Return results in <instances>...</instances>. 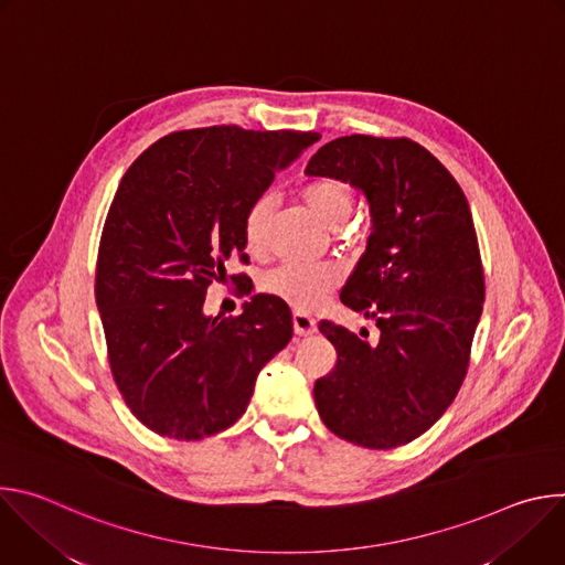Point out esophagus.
Here are the masks:
<instances>
[{
  "mask_svg": "<svg viewBox=\"0 0 565 565\" xmlns=\"http://www.w3.org/2000/svg\"><path fill=\"white\" fill-rule=\"evenodd\" d=\"M292 329L301 338L303 335H312L317 331V321L310 315H306V312H295L292 315Z\"/></svg>",
  "mask_w": 565,
  "mask_h": 565,
  "instance_id": "34e87169",
  "label": "esophagus"
}]
</instances>
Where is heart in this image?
I'll use <instances>...</instances> for the list:
<instances>
[{
  "label": "heart",
  "mask_w": 565,
  "mask_h": 565,
  "mask_svg": "<svg viewBox=\"0 0 565 565\" xmlns=\"http://www.w3.org/2000/svg\"><path fill=\"white\" fill-rule=\"evenodd\" d=\"M301 201L315 218L331 230H338L353 212V196L340 179H317L301 188ZM273 203L259 199L250 205L244 218V241L250 253H262L268 238ZM338 270L329 264H281L262 279V288L297 310H312L338 286Z\"/></svg>",
  "instance_id": "obj_1"
}]
</instances>
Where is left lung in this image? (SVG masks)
<instances>
[{"mask_svg": "<svg viewBox=\"0 0 565 565\" xmlns=\"http://www.w3.org/2000/svg\"><path fill=\"white\" fill-rule=\"evenodd\" d=\"M306 177L340 179L369 203L371 236L340 299L380 329L366 342L321 321L338 364L315 382L319 418L360 447L407 445L454 402L486 301L467 199L409 138H335L310 158Z\"/></svg>", "mask_w": 565, "mask_h": 565, "instance_id": "8db88e82", "label": "left lung"}]
</instances>
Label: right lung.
Listing matches in <instances>:
<instances>
[{
    "mask_svg": "<svg viewBox=\"0 0 565 565\" xmlns=\"http://www.w3.org/2000/svg\"><path fill=\"white\" fill-rule=\"evenodd\" d=\"M315 131L236 125L170 134L142 151L109 207L96 303L114 380L153 434L201 440L246 414L259 371L292 338V315L253 295L238 317L203 310L232 255L246 262L244 218Z\"/></svg>",
    "mask_w": 565,
    "mask_h": 565,
    "instance_id": "right-lung-1",
    "label": "right lung"
}]
</instances>
